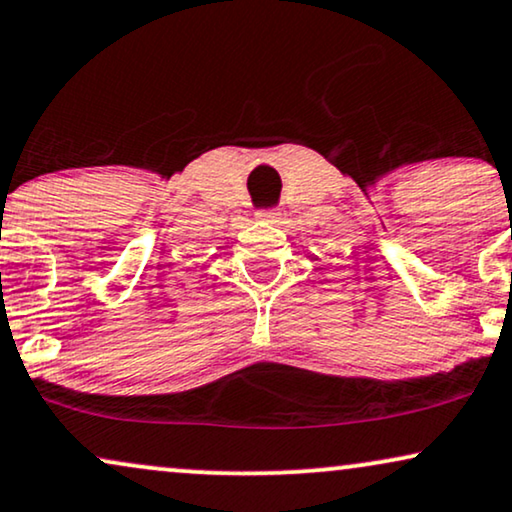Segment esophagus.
Masks as SVG:
<instances>
[{"mask_svg":"<svg viewBox=\"0 0 512 512\" xmlns=\"http://www.w3.org/2000/svg\"><path fill=\"white\" fill-rule=\"evenodd\" d=\"M257 217H260V220L267 222V224H276L278 220H281V213H278V210H260Z\"/></svg>","mask_w":512,"mask_h":512,"instance_id":"1","label":"esophagus"}]
</instances>
